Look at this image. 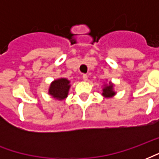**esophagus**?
Masks as SVG:
<instances>
[{
  "mask_svg": "<svg viewBox=\"0 0 159 159\" xmlns=\"http://www.w3.org/2000/svg\"><path fill=\"white\" fill-rule=\"evenodd\" d=\"M83 81H87L88 80V76H87L86 74H83Z\"/></svg>",
  "mask_w": 159,
  "mask_h": 159,
  "instance_id": "34e87169",
  "label": "esophagus"
}]
</instances>
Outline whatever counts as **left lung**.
<instances>
[{"label":"left lung","instance_id":"obj_1","mask_svg":"<svg viewBox=\"0 0 159 159\" xmlns=\"http://www.w3.org/2000/svg\"><path fill=\"white\" fill-rule=\"evenodd\" d=\"M105 97H111L115 94V92L113 91V85L111 83H109V85H107L103 89V93H102Z\"/></svg>","mask_w":159,"mask_h":159}]
</instances>
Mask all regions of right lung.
<instances>
[{"label":"right lung","instance_id":"obj_1","mask_svg":"<svg viewBox=\"0 0 159 159\" xmlns=\"http://www.w3.org/2000/svg\"><path fill=\"white\" fill-rule=\"evenodd\" d=\"M70 87V81L66 78L55 80L50 86L49 93L57 100H63L68 95Z\"/></svg>","mask_w":159,"mask_h":159}]
</instances>
